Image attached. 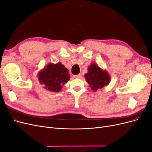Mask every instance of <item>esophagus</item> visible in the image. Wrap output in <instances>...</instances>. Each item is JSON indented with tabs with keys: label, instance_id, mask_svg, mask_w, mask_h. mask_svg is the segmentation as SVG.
<instances>
[{
	"label": "esophagus",
	"instance_id": "obj_1",
	"mask_svg": "<svg viewBox=\"0 0 152 152\" xmlns=\"http://www.w3.org/2000/svg\"><path fill=\"white\" fill-rule=\"evenodd\" d=\"M73 77H74L75 78H81V77H82V75L80 74H78V75H73Z\"/></svg>",
	"mask_w": 152,
	"mask_h": 152
}]
</instances>
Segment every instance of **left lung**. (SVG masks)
I'll return each mask as SVG.
<instances>
[{
	"mask_svg": "<svg viewBox=\"0 0 152 152\" xmlns=\"http://www.w3.org/2000/svg\"><path fill=\"white\" fill-rule=\"evenodd\" d=\"M86 80L93 91H97L107 86L110 78L108 73L102 70L97 65L92 63L88 68V73L85 75Z\"/></svg>",
	"mask_w": 152,
	"mask_h": 152,
	"instance_id": "1",
	"label": "left lung"
}]
</instances>
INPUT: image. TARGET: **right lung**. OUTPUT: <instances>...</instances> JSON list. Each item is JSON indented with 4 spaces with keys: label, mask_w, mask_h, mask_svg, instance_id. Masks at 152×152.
Returning <instances> with one entry per match:
<instances>
[{
    "label": "right lung",
    "mask_w": 152,
    "mask_h": 152,
    "mask_svg": "<svg viewBox=\"0 0 152 152\" xmlns=\"http://www.w3.org/2000/svg\"><path fill=\"white\" fill-rule=\"evenodd\" d=\"M40 84L45 85V89L53 92H59L70 80L68 70L61 63H49L38 75Z\"/></svg>",
    "instance_id": "right-lung-1"
}]
</instances>
